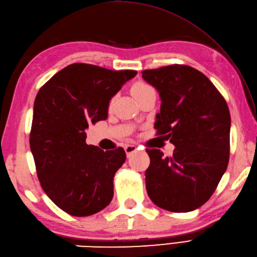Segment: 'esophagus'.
<instances>
[{"mask_svg":"<svg viewBox=\"0 0 257 257\" xmlns=\"http://www.w3.org/2000/svg\"><path fill=\"white\" fill-rule=\"evenodd\" d=\"M124 151L125 154H127V156L129 157L132 154H134V152L137 151V147H136L135 145H128L124 147Z\"/></svg>","mask_w":257,"mask_h":257,"instance_id":"34e87169","label":"esophagus"}]
</instances>
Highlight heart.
I'll list each match as a JSON object with an SVG mask.
<instances>
[{"instance_id":"heart-1","label":"heart","mask_w":257,"mask_h":257,"mask_svg":"<svg viewBox=\"0 0 257 257\" xmlns=\"http://www.w3.org/2000/svg\"><path fill=\"white\" fill-rule=\"evenodd\" d=\"M150 89H152V87L148 84L143 83V81H137V83H135L132 87V94L135 96V98H138L139 96L145 94L146 91H148Z\"/></svg>"}]
</instances>
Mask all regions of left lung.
<instances>
[{
    "mask_svg": "<svg viewBox=\"0 0 257 257\" xmlns=\"http://www.w3.org/2000/svg\"><path fill=\"white\" fill-rule=\"evenodd\" d=\"M161 98L157 135L176 146L171 157L147 149L146 188L154 203L171 212H190L211 198L230 158L231 116L224 98L198 69L170 65L143 72Z\"/></svg>",
    "mask_w": 257,
    "mask_h": 257,
    "instance_id": "8db88e82",
    "label": "left lung"
}]
</instances>
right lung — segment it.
Returning a JSON list of instances; mask_svg holds the SVG:
<instances>
[{
	"mask_svg": "<svg viewBox=\"0 0 257 257\" xmlns=\"http://www.w3.org/2000/svg\"><path fill=\"white\" fill-rule=\"evenodd\" d=\"M136 75L75 63L38 91L30 135L37 177L48 198L70 215L95 214L112 200L113 177L125 152L88 146L85 130L107 119L109 101Z\"/></svg>",
	"mask_w": 257,
	"mask_h": 257,
	"instance_id": "obj_1",
	"label": "right lung"
}]
</instances>
